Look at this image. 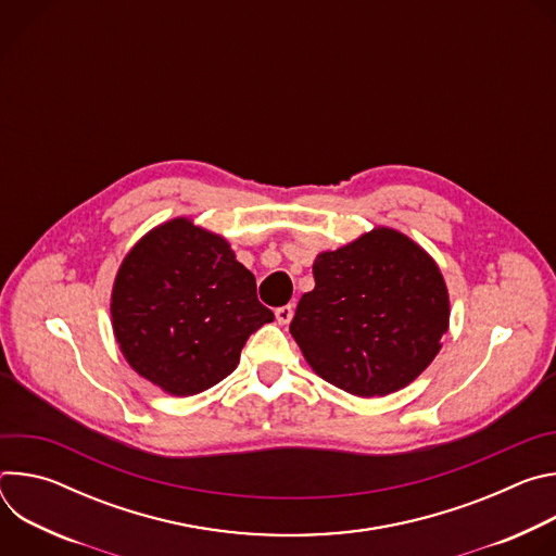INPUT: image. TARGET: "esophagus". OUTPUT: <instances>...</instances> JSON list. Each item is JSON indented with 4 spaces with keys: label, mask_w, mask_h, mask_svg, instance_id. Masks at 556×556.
<instances>
[{
    "label": "esophagus",
    "mask_w": 556,
    "mask_h": 556,
    "mask_svg": "<svg viewBox=\"0 0 556 556\" xmlns=\"http://www.w3.org/2000/svg\"><path fill=\"white\" fill-rule=\"evenodd\" d=\"M292 314H294V307L292 305H281L275 309V316H277V324L279 326H288L292 321Z\"/></svg>",
    "instance_id": "34e87169"
}]
</instances>
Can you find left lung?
<instances>
[{
    "instance_id": "obj_1",
    "label": "left lung",
    "mask_w": 556,
    "mask_h": 556,
    "mask_svg": "<svg viewBox=\"0 0 556 556\" xmlns=\"http://www.w3.org/2000/svg\"><path fill=\"white\" fill-rule=\"evenodd\" d=\"M312 273L290 334L316 376L374 399L407 387L438 356L448 290L435 260L405 232L376 226L316 255Z\"/></svg>"
}]
</instances>
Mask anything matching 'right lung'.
<instances>
[{"instance_id": "add662e5", "label": "right lung", "mask_w": 556, "mask_h": 556, "mask_svg": "<svg viewBox=\"0 0 556 556\" xmlns=\"http://www.w3.org/2000/svg\"><path fill=\"white\" fill-rule=\"evenodd\" d=\"M112 330L129 367L169 395H195L240 363L275 314L222 235L191 217L153 226L129 249L112 288Z\"/></svg>"}]
</instances>
